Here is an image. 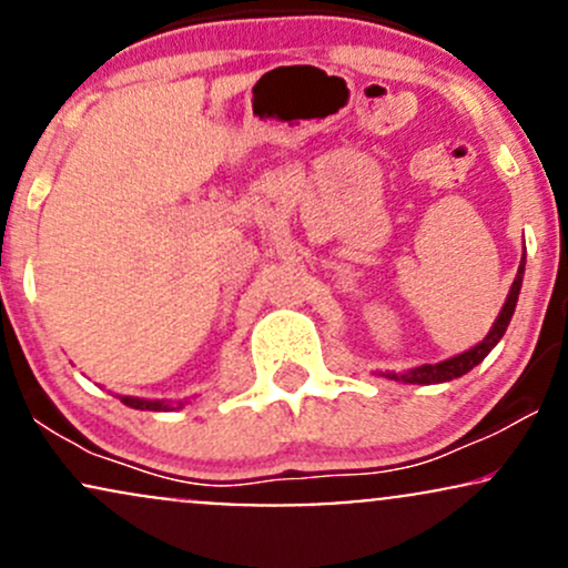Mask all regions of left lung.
Instances as JSON below:
<instances>
[{"instance_id": "left-lung-1", "label": "left lung", "mask_w": 568, "mask_h": 568, "mask_svg": "<svg viewBox=\"0 0 568 568\" xmlns=\"http://www.w3.org/2000/svg\"><path fill=\"white\" fill-rule=\"evenodd\" d=\"M520 283H524V258H520L518 275H515V280H513L510 293H507V302H505V306H501L499 317L494 321L491 331H488L484 342L475 344L473 349L462 352V355H456V357H448V361L427 363V366L410 368V371H406V374H393V371H387L384 376H387V379H395V382H406V384H440V382H452V379H459V376H465L467 371H473L475 366H478L488 352L497 347L499 338L505 336L507 325H510V317L515 312V304H518Z\"/></svg>"}]
</instances>
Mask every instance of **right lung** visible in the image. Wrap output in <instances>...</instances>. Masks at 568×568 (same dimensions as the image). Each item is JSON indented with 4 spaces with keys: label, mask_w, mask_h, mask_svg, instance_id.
Returning a JSON list of instances; mask_svg holds the SVG:
<instances>
[{
    "label": "right lung",
    "mask_w": 568,
    "mask_h": 568,
    "mask_svg": "<svg viewBox=\"0 0 568 568\" xmlns=\"http://www.w3.org/2000/svg\"><path fill=\"white\" fill-rule=\"evenodd\" d=\"M120 400L125 403V406L139 408V410H173L171 403H165V400H143V397H128V395H122ZM181 406H184V403H179V408Z\"/></svg>",
    "instance_id": "add662e5"
}]
</instances>
